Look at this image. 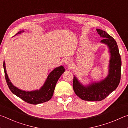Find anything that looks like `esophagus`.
Listing matches in <instances>:
<instances>
[{
	"instance_id": "esophagus-1",
	"label": "esophagus",
	"mask_w": 128,
	"mask_h": 128,
	"mask_svg": "<svg viewBox=\"0 0 128 128\" xmlns=\"http://www.w3.org/2000/svg\"><path fill=\"white\" fill-rule=\"evenodd\" d=\"M64 64H65L67 66H71L72 65V62L70 58H68L66 60H64Z\"/></svg>"
}]
</instances>
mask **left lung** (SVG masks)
I'll return each instance as SVG.
<instances>
[{
    "mask_svg": "<svg viewBox=\"0 0 128 128\" xmlns=\"http://www.w3.org/2000/svg\"><path fill=\"white\" fill-rule=\"evenodd\" d=\"M100 37L104 38L100 42L106 44L110 53L108 74L100 82H92L84 86L74 75L73 89L78 97L87 101H100L117 88L120 82L122 60L115 40L106 31L97 29Z\"/></svg>",
    "mask_w": 128,
    "mask_h": 128,
    "instance_id": "8db88e82",
    "label": "left lung"
}]
</instances>
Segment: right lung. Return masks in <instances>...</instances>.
Instances as JSON below:
<instances>
[{"mask_svg": "<svg viewBox=\"0 0 128 128\" xmlns=\"http://www.w3.org/2000/svg\"><path fill=\"white\" fill-rule=\"evenodd\" d=\"M22 32H24V31H19L17 34H19ZM3 68L6 84L10 91L24 101L32 104H42L50 100L53 96L54 90L58 80L59 79L62 74L64 72V68L62 66L56 68L49 74L44 85L42 86V88H40L39 90L29 92L21 90L13 86L12 82H10V80L6 74V64L4 61L3 62Z\"/></svg>", "mask_w": 128, "mask_h": 128, "instance_id": "add662e5", "label": "right lung"}]
</instances>
